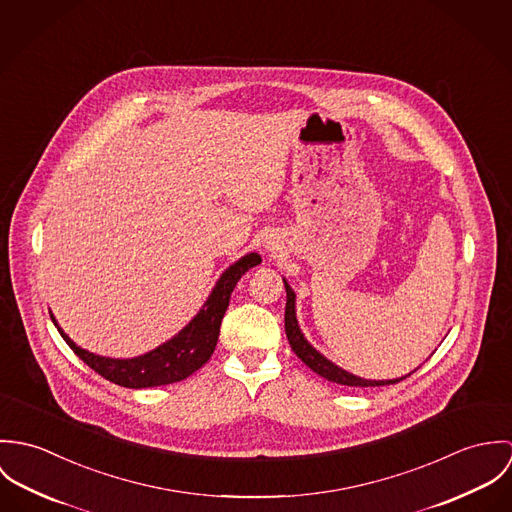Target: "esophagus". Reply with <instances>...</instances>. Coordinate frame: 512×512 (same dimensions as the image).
Instances as JSON below:
<instances>
[{
    "label": "esophagus",
    "mask_w": 512,
    "mask_h": 512,
    "mask_svg": "<svg viewBox=\"0 0 512 512\" xmlns=\"http://www.w3.org/2000/svg\"><path fill=\"white\" fill-rule=\"evenodd\" d=\"M265 249H267V251H271V253H275V249H277V247H275V245H273V243H271V241H267V245H265Z\"/></svg>",
    "instance_id": "esophagus-1"
}]
</instances>
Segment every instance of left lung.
I'll list each match as a JSON object with an SVG mask.
<instances>
[{
    "label": "left lung",
    "instance_id": "obj_1",
    "mask_svg": "<svg viewBox=\"0 0 512 512\" xmlns=\"http://www.w3.org/2000/svg\"><path fill=\"white\" fill-rule=\"evenodd\" d=\"M284 288H286V308H284V330H286V338L292 347V351L320 377L338 383V385H347V387H385V385H395L398 381L410 377H398V379H389V381H371V379H361L357 375H351L347 371H343L336 363H332L330 359H326L318 349H314L308 340L304 338V334L298 328V320H296V294L290 288V284L283 279Z\"/></svg>",
    "mask_w": 512,
    "mask_h": 512
}]
</instances>
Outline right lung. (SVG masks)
<instances>
[{
  "mask_svg": "<svg viewBox=\"0 0 512 512\" xmlns=\"http://www.w3.org/2000/svg\"><path fill=\"white\" fill-rule=\"evenodd\" d=\"M261 263L259 253H247L222 273L220 281L210 292L208 300L200 312L169 341L155 347L153 351L131 357V359H114L90 353L78 347L58 328L55 316L51 314L60 336L70 345V349L98 375L127 389H147L178 383L198 371L214 353L222 318L229 306V296L237 281L253 267Z\"/></svg>",
  "mask_w": 512,
  "mask_h": 512,
  "instance_id": "add662e5",
  "label": "right lung"
}]
</instances>
